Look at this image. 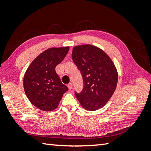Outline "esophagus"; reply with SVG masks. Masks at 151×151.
Wrapping results in <instances>:
<instances>
[{"instance_id": "34e87169", "label": "esophagus", "mask_w": 151, "mask_h": 151, "mask_svg": "<svg viewBox=\"0 0 151 151\" xmlns=\"http://www.w3.org/2000/svg\"><path fill=\"white\" fill-rule=\"evenodd\" d=\"M68 88L69 90H71L72 88H73V83H69V84L68 85Z\"/></svg>"}]
</instances>
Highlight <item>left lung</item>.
Masks as SVG:
<instances>
[{
    "label": "left lung",
    "instance_id": "left-lung-1",
    "mask_svg": "<svg viewBox=\"0 0 151 151\" xmlns=\"http://www.w3.org/2000/svg\"><path fill=\"white\" fill-rule=\"evenodd\" d=\"M73 62L83 78V91L75 95L83 108L95 111L104 107L117 87L118 73L110 57L99 47L91 44L75 46Z\"/></svg>",
    "mask_w": 151,
    "mask_h": 151
}]
</instances>
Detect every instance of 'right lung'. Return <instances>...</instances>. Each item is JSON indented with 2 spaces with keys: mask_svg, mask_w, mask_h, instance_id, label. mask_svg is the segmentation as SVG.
Listing matches in <instances>:
<instances>
[{
  "mask_svg": "<svg viewBox=\"0 0 151 151\" xmlns=\"http://www.w3.org/2000/svg\"><path fill=\"white\" fill-rule=\"evenodd\" d=\"M70 47H50L38 55L30 64L23 77L26 96L33 106L45 111L58 106L68 90L62 83L55 68L65 58Z\"/></svg>",
  "mask_w": 151,
  "mask_h": 151,
  "instance_id": "right-lung-1",
  "label": "right lung"
}]
</instances>
